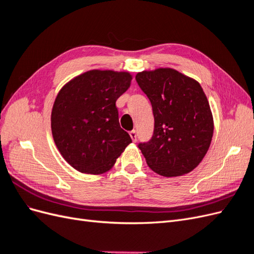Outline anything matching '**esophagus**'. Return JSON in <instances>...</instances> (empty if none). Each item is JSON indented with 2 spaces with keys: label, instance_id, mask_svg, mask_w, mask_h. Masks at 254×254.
Wrapping results in <instances>:
<instances>
[{
  "label": "esophagus",
  "instance_id": "34e87169",
  "mask_svg": "<svg viewBox=\"0 0 254 254\" xmlns=\"http://www.w3.org/2000/svg\"><path fill=\"white\" fill-rule=\"evenodd\" d=\"M129 134H130V137H131V140H132L133 142H135V141H136V131H135V130H134V129L131 130V131L129 132Z\"/></svg>",
  "mask_w": 254,
  "mask_h": 254
}]
</instances>
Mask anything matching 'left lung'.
Instances as JSON below:
<instances>
[{
    "label": "left lung",
    "mask_w": 254,
    "mask_h": 254,
    "mask_svg": "<svg viewBox=\"0 0 254 254\" xmlns=\"http://www.w3.org/2000/svg\"><path fill=\"white\" fill-rule=\"evenodd\" d=\"M135 79L149 98L155 118L151 139L137 145L146 163L164 177L191 172L209 149L214 130L201 86L171 67L140 72Z\"/></svg>",
    "instance_id": "1"
}]
</instances>
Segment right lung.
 Wrapping results in <instances>:
<instances>
[{
  "label": "right lung",
  "mask_w": 254,
  "mask_h": 254,
  "mask_svg": "<svg viewBox=\"0 0 254 254\" xmlns=\"http://www.w3.org/2000/svg\"><path fill=\"white\" fill-rule=\"evenodd\" d=\"M131 79L128 72L91 70L59 91L52 109V133L61 156L75 170L108 172L132 142L120 126L115 106Z\"/></svg>",
  "instance_id": "1"
}]
</instances>
